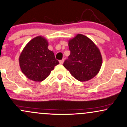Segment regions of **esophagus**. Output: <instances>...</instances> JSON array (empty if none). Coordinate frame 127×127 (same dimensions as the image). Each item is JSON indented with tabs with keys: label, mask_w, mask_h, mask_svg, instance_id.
I'll return each mask as SVG.
<instances>
[{
	"label": "esophagus",
	"mask_w": 127,
	"mask_h": 127,
	"mask_svg": "<svg viewBox=\"0 0 127 127\" xmlns=\"http://www.w3.org/2000/svg\"><path fill=\"white\" fill-rule=\"evenodd\" d=\"M59 62H60V63L61 64H63V63H64V60H60Z\"/></svg>",
	"instance_id": "34e87169"
}]
</instances>
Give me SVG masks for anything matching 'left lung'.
Instances as JSON below:
<instances>
[{
	"label": "left lung",
	"instance_id": "obj_1",
	"mask_svg": "<svg viewBox=\"0 0 127 127\" xmlns=\"http://www.w3.org/2000/svg\"><path fill=\"white\" fill-rule=\"evenodd\" d=\"M70 54L64 67L74 78L81 82L88 81L97 75L102 64L100 50L90 39L81 34L68 40Z\"/></svg>",
	"mask_w": 127,
	"mask_h": 127
}]
</instances>
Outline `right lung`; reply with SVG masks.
I'll return each instance as SVG.
<instances>
[{
    "label": "right lung",
    "mask_w": 127,
    "mask_h": 127,
    "mask_svg": "<svg viewBox=\"0 0 127 127\" xmlns=\"http://www.w3.org/2000/svg\"><path fill=\"white\" fill-rule=\"evenodd\" d=\"M48 42L42 36H37L26 45L19 58L22 72L29 79L41 82L49 75L59 61L52 51L48 48Z\"/></svg>",
    "instance_id": "1"
}]
</instances>
